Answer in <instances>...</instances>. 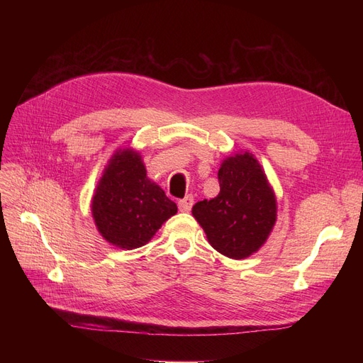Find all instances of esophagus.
<instances>
[{
    "label": "esophagus",
    "instance_id": "1",
    "mask_svg": "<svg viewBox=\"0 0 363 363\" xmlns=\"http://www.w3.org/2000/svg\"><path fill=\"white\" fill-rule=\"evenodd\" d=\"M194 206V196L192 195H186L183 200L179 201V211L180 212H189Z\"/></svg>",
    "mask_w": 363,
    "mask_h": 363
}]
</instances>
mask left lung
Segmentation results:
<instances>
[{
	"instance_id": "obj_1",
	"label": "left lung",
	"mask_w": 363,
	"mask_h": 363,
	"mask_svg": "<svg viewBox=\"0 0 363 363\" xmlns=\"http://www.w3.org/2000/svg\"><path fill=\"white\" fill-rule=\"evenodd\" d=\"M219 194L199 201L192 215L208 244L230 259H245L267 242L277 219V201L260 163L251 152L223 160Z\"/></svg>"
}]
</instances>
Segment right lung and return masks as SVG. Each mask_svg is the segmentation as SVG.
<instances>
[{
    "label": "right lung",
    "instance_id": "right-lung-1",
    "mask_svg": "<svg viewBox=\"0 0 363 363\" xmlns=\"http://www.w3.org/2000/svg\"><path fill=\"white\" fill-rule=\"evenodd\" d=\"M92 216L100 235L118 248L145 245L164 221L177 213V204L147 177L138 151H115L92 199Z\"/></svg>",
    "mask_w": 363,
    "mask_h": 363
}]
</instances>
